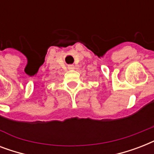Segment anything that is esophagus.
<instances>
[{
  "mask_svg": "<svg viewBox=\"0 0 154 154\" xmlns=\"http://www.w3.org/2000/svg\"><path fill=\"white\" fill-rule=\"evenodd\" d=\"M73 65H69V69H73Z\"/></svg>",
  "mask_w": 154,
  "mask_h": 154,
  "instance_id": "obj_1",
  "label": "esophagus"
}]
</instances>
